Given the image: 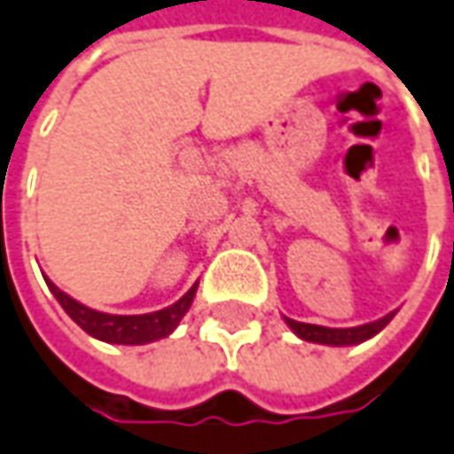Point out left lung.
<instances>
[{
    "label": "left lung",
    "mask_w": 454,
    "mask_h": 454,
    "mask_svg": "<svg viewBox=\"0 0 454 454\" xmlns=\"http://www.w3.org/2000/svg\"><path fill=\"white\" fill-rule=\"evenodd\" d=\"M395 313H387L380 320L375 323H365V325H357V328H323V325H310V323H298V320H291L286 317V323L291 325L295 335H301L303 340H310V343H323V345H356L363 343L372 338L375 333H380L390 320H393Z\"/></svg>",
    "instance_id": "left-lung-1"
}]
</instances>
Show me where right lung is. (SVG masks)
Wrapping results in <instances>:
<instances>
[{"mask_svg":"<svg viewBox=\"0 0 454 454\" xmlns=\"http://www.w3.org/2000/svg\"><path fill=\"white\" fill-rule=\"evenodd\" d=\"M49 291L54 293L61 308L69 313L74 323L86 331L89 335H94L98 340H106V343H119V345H144L151 340H159L166 338L168 333L174 331L178 325V320L186 316V310L193 303V295H196V286L174 305L156 310V313H146V316H109V313H98L91 310L86 305L76 303L74 298H69L64 291H59L51 280H46Z\"/></svg>","mask_w":454,"mask_h":454,"instance_id":"obj_1","label":"right lung"}]
</instances>
